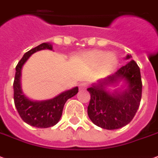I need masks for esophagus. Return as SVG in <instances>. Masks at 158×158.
I'll use <instances>...</instances> for the list:
<instances>
[{
  "mask_svg": "<svg viewBox=\"0 0 158 158\" xmlns=\"http://www.w3.org/2000/svg\"><path fill=\"white\" fill-rule=\"evenodd\" d=\"M87 83L86 82H81V83L79 84V90L82 91L85 90V89H87Z\"/></svg>",
  "mask_w": 158,
  "mask_h": 158,
  "instance_id": "obj_1",
  "label": "esophagus"
}]
</instances>
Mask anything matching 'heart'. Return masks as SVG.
Here are the masks:
<instances>
[{
    "instance_id": "b5f03b06",
    "label": "heart",
    "mask_w": 158,
    "mask_h": 158,
    "mask_svg": "<svg viewBox=\"0 0 158 158\" xmlns=\"http://www.w3.org/2000/svg\"><path fill=\"white\" fill-rule=\"evenodd\" d=\"M84 63L91 69H98L103 76L110 74L115 70L118 60L114 54H106L102 50H93L84 55Z\"/></svg>"
}]
</instances>
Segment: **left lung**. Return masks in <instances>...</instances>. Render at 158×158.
Masks as SVG:
<instances>
[{"mask_svg": "<svg viewBox=\"0 0 158 158\" xmlns=\"http://www.w3.org/2000/svg\"><path fill=\"white\" fill-rule=\"evenodd\" d=\"M131 57L127 55L125 60ZM121 81V87L109 90V86H118ZM87 91L91 94L87 114L93 124L106 130L124 127L132 120L140 106L142 92L140 68L131 60L114 74L93 83Z\"/></svg>", "mask_w": 158, "mask_h": 158, "instance_id": "left-lung-1", "label": "left lung"}]
</instances>
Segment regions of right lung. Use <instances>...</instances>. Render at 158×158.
<instances>
[{"instance_id": "add662e5", "label": "right lung", "mask_w": 158, "mask_h": 158, "mask_svg": "<svg viewBox=\"0 0 158 158\" xmlns=\"http://www.w3.org/2000/svg\"><path fill=\"white\" fill-rule=\"evenodd\" d=\"M43 49L53 50L52 44L49 43H43L30 49L24 54L16 66V74L13 82L14 103L19 115L24 122L34 127L49 128L58 123L62 115L65 102L78 93V87H75L70 90L65 91L54 98L42 101L32 100L24 94L21 85L23 66L31 55Z\"/></svg>"}]
</instances>
